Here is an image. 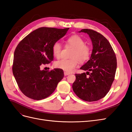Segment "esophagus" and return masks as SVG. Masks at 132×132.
Instances as JSON below:
<instances>
[{"instance_id":"34e87169","label":"esophagus","mask_w":132,"mask_h":132,"mask_svg":"<svg viewBox=\"0 0 132 132\" xmlns=\"http://www.w3.org/2000/svg\"><path fill=\"white\" fill-rule=\"evenodd\" d=\"M64 75H65V76H67V75H68L70 74V73H67V72H66V71H64Z\"/></svg>"}]
</instances>
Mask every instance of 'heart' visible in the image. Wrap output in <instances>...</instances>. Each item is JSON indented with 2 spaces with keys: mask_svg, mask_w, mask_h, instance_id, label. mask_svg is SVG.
I'll list each match as a JSON object with an SVG mask.
<instances>
[{
  "mask_svg": "<svg viewBox=\"0 0 132 132\" xmlns=\"http://www.w3.org/2000/svg\"><path fill=\"white\" fill-rule=\"evenodd\" d=\"M67 44L74 47L71 55V59H62L55 62L54 65L58 68L61 69L67 73H71L75 69L79 61L83 63L87 61L91 53V48L85 44L84 39L78 35H73L68 38ZM62 47L59 42L53 43L52 51L54 56L57 58L61 55Z\"/></svg>",
  "mask_w": 132,
  "mask_h": 132,
  "instance_id": "b5f03b06",
  "label": "heart"
}]
</instances>
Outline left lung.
<instances>
[{
	"instance_id": "left-lung-1",
	"label": "left lung",
	"mask_w": 132,
	"mask_h": 132,
	"mask_svg": "<svg viewBox=\"0 0 132 132\" xmlns=\"http://www.w3.org/2000/svg\"><path fill=\"white\" fill-rule=\"evenodd\" d=\"M81 32L89 35L93 50L90 60L80 68L89 71L86 74H75L72 87L82 100L96 101L104 97L111 89L117 69V59L110 42L102 35L87 29H82Z\"/></svg>"
}]
</instances>
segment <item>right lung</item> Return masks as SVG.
Wrapping results in <instances>:
<instances>
[{"label": "right lung", "mask_w": 132, "mask_h": 132, "mask_svg": "<svg viewBox=\"0 0 132 132\" xmlns=\"http://www.w3.org/2000/svg\"><path fill=\"white\" fill-rule=\"evenodd\" d=\"M69 29L40 27L18 45L12 69L20 90L26 96L35 100L47 98L64 77L61 69L44 70L41 68L53 61V43L63 37Z\"/></svg>", "instance_id": "right-lung-1"}]
</instances>
